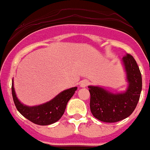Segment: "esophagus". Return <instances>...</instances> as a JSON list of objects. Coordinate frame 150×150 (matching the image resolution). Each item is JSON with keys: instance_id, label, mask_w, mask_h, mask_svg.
<instances>
[{"instance_id": "34e87169", "label": "esophagus", "mask_w": 150, "mask_h": 150, "mask_svg": "<svg viewBox=\"0 0 150 150\" xmlns=\"http://www.w3.org/2000/svg\"><path fill=\"white\" fill-rule=\"evenodd\" d=\"M88 84H89V81L87 80H83L80 82V85L81 87H86Z\"/></svg>"}]
</instances>
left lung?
<instances>
[{
	"instance_id": "1",
	"label": "left lung",
	"mask_w": 150,
	"mask_h": 150,
	"mask_svg": "<svg viewBox=\"0 0 150 150\" xmlns=\"http://www.w3.org/2000/svg\"><path fill=\"white\" fill-rule=\"evenodd\" d=\"M126 81L125 91L111 92L99 86H88L92 115L104 122H116L128 118L134 111L142 91V75L136 61L126 53L122 59Z\"/></svg>"
}]
</instances>
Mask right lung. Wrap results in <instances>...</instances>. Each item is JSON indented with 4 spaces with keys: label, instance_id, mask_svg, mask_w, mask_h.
<instances>
[{
    "label": "right lung",
    "instance_id": "right-lung-1",
    "mask_svg": "<svg viewBox=\"0 0 150 150\" xmlns=\"http://www.w3.org/2000/svg\"><path fill=\"white\" fill-rule=\"evenodd\" d=\"M76 90V87L64 90L50 101L35 106H28L21 103L17 98L14 87V80H12L11 86L13 100L18 111L25 118L39 125H48L59 120L65 111L68 101Z\"/></svg>",
    "mask_w": 150,
    "mask_h": 150
}]
</instances>
